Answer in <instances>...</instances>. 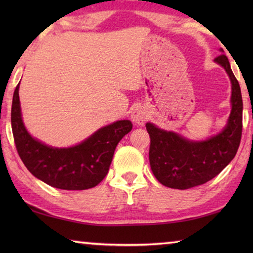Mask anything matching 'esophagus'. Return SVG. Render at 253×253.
<instances>
[{"label":"esophagus","instance_id":"34e87169","mask_svg":"<svg viewBox=\"0 0 253 253\" xmlns=\"http://www.w3.org/2000/svg\"><path fill=\"white\" fill-rule=\"evenodd\" d=\"M147 119V114L143 108H136L131 114V121L134 122L136 125H143L145 121Z\"/></svg>","mask_w":253,"mask_h":253}]
</instances>
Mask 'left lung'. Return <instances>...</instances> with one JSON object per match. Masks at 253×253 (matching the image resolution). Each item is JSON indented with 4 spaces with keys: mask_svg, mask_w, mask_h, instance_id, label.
<instances>
[{
    "mask_svg": "<svg viewBox=\"0 0 253 253\" xmlns=\"http://www.w3.org/2000/svg\"><path fill=\"white\" fill-rule=\"evenodd\" d=\"M221 52L223 50L220 49ZM228 74L231 81V113L219 134L204 140H191L175 131L146 124L151 137L149 164L153 174L163 185L186 190L215 177L233 160L242 134V96L228 58L214 59Z\"/></svg>",
    "mask_w": 253,
    "mask_h": 253,
    "instance_id": "8db88e82",
    "label": "left lung"
}]
</instances>
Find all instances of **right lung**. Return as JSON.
<instances>
[{"instance_id": "obj_1", "label": "right lung", "mask_w": 253, "mask_h": 253, "mask_svg": "<svg viewBox=\"0 0 253 253\" xmlns=\"http://www.w3.org/2000/svg\"><path fill=\"white\" fill-rule=\"evenodd\" d=\"M20 84L16 85L11 124L18 153L30 173L60 190H87L98 185L108 173L115 149L131 130L130 121H117L101 127L70 147H52L34 138L24 126L21 113Z\"/></svg>"}]
</instances>
